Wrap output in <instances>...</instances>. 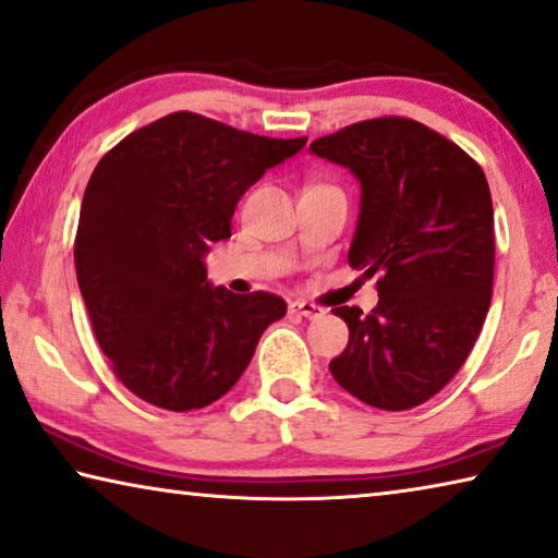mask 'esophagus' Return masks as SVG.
I'll return each instance as SVG.
<instances>
[{"mask_svg": "<svg viewBox=\"0 0 558 558\" xmlns=\"http://www.w3.org/2000/svg\"><path fill=\"white\" fill-rule=\"evenodd\" d=\"M290 313L303 315V317H320L325 311L320 305L307 303V300H293V303H290Z\"/></svg>", "mask_w": 558, "mask_h": 558, "instance_id": "esophagus-1", "label": "esophagus"}]
</instances>
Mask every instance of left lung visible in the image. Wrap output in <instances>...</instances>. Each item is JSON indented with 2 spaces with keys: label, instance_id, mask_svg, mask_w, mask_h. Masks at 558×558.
I'll return each mask as SVG.
<instances>
[{
  "label": "left lung",
  "instance_id": "8db88e82",
  "mask_svg": "<svg viewBox=\"0 0 558 558\" xmlns=\"http://www.w3.org/2000/svg\"><path fill=\"white\" fill-rule=\"evenodd\" d=\"M357 175L348 260L377 278L369 315L335 307L350 342L330 362L342 390L377 410L435 397L480 338L494 282V210L482 166L420 121L383 117L311 144Z\"/></svg>",
  "mask_w": 558,
  "mask_h": 558
}]
</instances>
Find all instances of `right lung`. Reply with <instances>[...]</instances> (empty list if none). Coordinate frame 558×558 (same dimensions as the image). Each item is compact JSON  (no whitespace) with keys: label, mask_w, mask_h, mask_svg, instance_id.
Returning <instances> with one entry per match:
<instances>
[{"label":"right lung","mask_w":558,"mask_h":558,"mask_svg":"<svg viewBox=\"0 0 558 558\" xmlns=\"http://www.w3.org/2000/svg\"><path fill=\"white\" fill-rule=\"evenodd\" d=\"M305 141L175 111L96 163L78 214L76 280L99 348L141 400L171 412L216 402L286 315L272 293L210 286L203 255L231 238L243 193Z\"/></svg>","instance_id":"right-lung-1"}]
</instances>
